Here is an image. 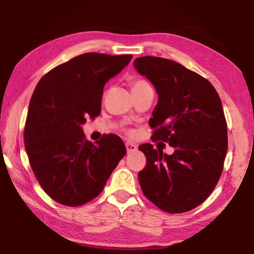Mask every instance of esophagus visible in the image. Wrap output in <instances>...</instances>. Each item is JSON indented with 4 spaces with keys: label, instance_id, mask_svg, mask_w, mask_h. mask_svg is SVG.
Returning <instances> with one entry per match:
<instances>
[{
    "label": "esophagus",
    "instance_id": "1",
    "mask_svg": "<svg viewBox=\"0 0 254 254\" xmlns=\"http://www.w3.org/2000/svg\"><path fill=\"white\" fill-rule=\"evenodd\" d=\"M126 147H127V153L134 152V151H136V149H137L136 145L131 143V142H127L126 143Z\"/></svg>",
    "mask_w": 254,
    "mask_h": 254
}]
</instances>
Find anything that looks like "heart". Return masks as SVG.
I'll list each match as a JSON object with an SVG mask.
<instances>
[{
  "instance_id": "obj_1",
  "label": "heart",
  "mask_w": 254,
  "mask_h": 254,
  "mask_svg": "<svg viewBox=\"0 0 254 254\" xmlns=\"http://www.w3.org/2000/svg\"><path fill=\"white\" fill-rule=\"evenodd\" d=\"M143 84H145V81H143V80H137V81H135V83H133L132 87H136V86H140V85H143Z\"/></svg>"
}]
</instances>
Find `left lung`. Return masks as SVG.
<instances>
[{"label": "left lung", "mask_w": 254, "mask_h": 254, "mask_svg": "<svg viewBox=\"0 0 254 254\" xmlns=\"http://www.w3.org/2000/svg\"><path fill=\"white\" fill-rule=\"evenodd\" d=\"M133 66L150 80L158 103L149 124L152 139L169 142L173 154L139 147L147 158L140 171L144 196L165 212H188L216 186L227 152V127L221 98L204 77L173 60L136 58Z\"/></svg>", "instance_id": "8db88e82"}]
</instances>
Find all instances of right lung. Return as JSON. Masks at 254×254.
<instances>
[{
    "label": "right lung",
    "mask_w": 254,
    "mask_h": 254,
    "mask_svg": "<svg viewBox=\"0 0 254 254\" xmlns=\"http://www.w3.org/2000/svg\"><path fill=\"white\" fill-rule=\"evenodd\" d=\"M131 55L86 53L57 66L38 83L29 104L24 145L40 186L54 200L80 206L102 192L127 148L118 135L96 143L83 124L101 113L103 89Z\"/></svg>",
    "instance_id": "obj_1"
}]
</instances>
